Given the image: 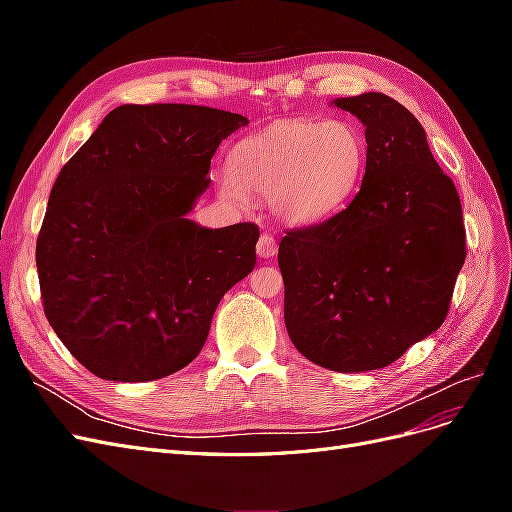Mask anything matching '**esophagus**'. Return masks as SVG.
Segmentation results:
<instances>
[{
	"label": "esophagus",
	"mask_w": 512,
	"mask_h": 512,
	"mask_svg": "<svg viewBox=\"0 0 512 512\" xmlns=\"http://www.w3.org/2000/svg\"><path fill=\"white\" fill-rule=\"evenodd\" d=\"M256 252L260 258H273L277 254V241L271 235H267V232H262L256 243Z\"/></svg>",
	"instance_id": "obj_1"
}]
</instances>
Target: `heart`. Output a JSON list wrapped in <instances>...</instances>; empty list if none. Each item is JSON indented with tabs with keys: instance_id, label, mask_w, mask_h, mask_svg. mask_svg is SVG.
Here are the masks:
<instances>
[{
	"instance_id": "1",
	"label": "heart",
	"mask_w": 512,
	"mask_h": 512,
	"mask_svg": "<svg viewBox=\"0 0 512 512\" xmlns=\"http://www.w3.org/2000/svg\"><path fill=\"white\" fill-rule=\"evenodd\" d=\"M365 166L367 138L356 123L290 119L239 141L220 188L237 203L247 194L271 198L282 220L314 224L348 205Z\"/></svg>"
}]
</instances>
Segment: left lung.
<instances>
[{
  "mask_svg": "<svg viewBox=\"0 0 512 512\" xmlns=\"http://www.w3.org/2000/svg\"><path fill=\"white\" fill-rule=\"evenodd\" d=\"M333 104L365 126L361 190L333 218L288 230L277 262L294 348L350 374L391 365L440 329L466 228L455 183L406 106L376 91Z\"/></svg>",
  "mask_w": 512,
  "mask_h": 512,
  "instance_id": "obj_1",
  "label": "left lung"
}]
</instances>
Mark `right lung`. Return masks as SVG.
<instances>
[{
  "label": "right lung",
  "instance_id": "1",
  "mask_svg": "<svg viewBox=\"0 0 512 512\" xmlns=\"http://www.w3.org/2000/svg\"><path fill=\"white\" fill-rule=\"evenodd\" d=\"M247 119L196 104H123L64 164L36 243L46 320L102 380L175 374L256 265L252 222L188 220L220 143Z\"/></svg>",
  "mask_w": 512,
  "mask_h": 512
}]
</instances>
